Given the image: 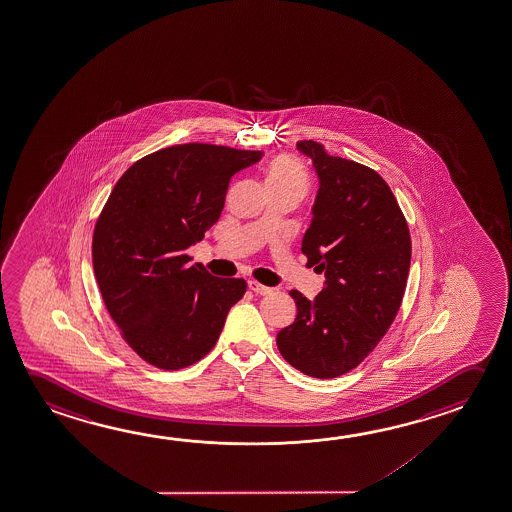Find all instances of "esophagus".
Masks as SVG:
<instances>
[{
  "label": "esophagus",
  "mask_w": 512,
  "mask_h": 512,
  "mask_svg": "<svg viewBox=\"0 0 512 512\" xmlns=\"http://www.w3.org/2000/svg\"><path fill=\"white\" fill-rule=\"evenodd\" d=\"M248 287H250V289H252L253 293L255 294L271 293V287H268V285L259 284V282H255V280H250V282H248Z\"/></svg>",
  "instance_id": "34e87169"
}]
</instances>
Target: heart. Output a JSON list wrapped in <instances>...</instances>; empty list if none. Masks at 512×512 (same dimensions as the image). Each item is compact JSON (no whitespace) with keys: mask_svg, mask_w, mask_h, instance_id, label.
Returning <instances> with one entry per match:
<instances>
[{"mask_svg":"<svg viewBox=\"0 0 512 512\" xmlns=\"http://www.w3.org/2000/svg\"><path fill=\"white\" fill-rule=\"evenodd\" d=\"M266 185L268 187H293L300 193H307L309 178L302 162L293 155H280L271 160L266 168Z\"/></svg>","mask_w":512,"mask_h":512,"instance_id":"b5f03b06","label":"heart"}]
</instances>
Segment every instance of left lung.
Instances as JSON below:
<instances>
[{
    "label": "left lung",
    "instance_id": "1",
    "mask_svg": "<svg viewBox=\"0 0 512 512\" xmlns=\"http://www.w3.org/2000/svg\"><path fill=\"white\" fill-rule=\"evenodd\" d=\"M319 178L312 221L303 235L307 266L325 273L310 302L293 289L296 318L277 334L293 368L336 378L357 368L386 336L402 305L411 266V234L377 171L300 141Z\"/></svg>",
    "mask_w": 512,
    "mask_h": 512
}]
</instances>
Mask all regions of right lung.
<instances>
[{"instance_id": "obj_1", "label": "right lung", "mask_w": 512, "mask_h": 512, "mask_svg": "<svg viewBox=\"0 0 512 512\" xmlns=\"http://www.w3.org/2000/svg\"><path fill=\"white\" fill-rule=\"evenodd\" d=\"M262 151L189 143L137 160L101 210L94 277L110 318L141 359L180 369L214 348L243 278H216L185 253L225 205L230 178Z\"/></svg>"}]
</instances>
